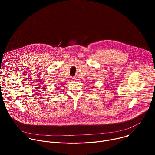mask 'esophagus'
I'll use <instances>...</instances> for the list:
<instances>
[{"label": "esophagus", "instance_id": "1", "mask_svg": "<svg viewBox=\"0 0 155 155\" xmlns=\"http://www.w3.org/2000/svg\"><path fill=\"white\" fill-rule=\"evenodd\" d=\"M71 79H72V80H77V78H76L75 77H71Z\"/></svg>", "mask_w": 155, "mask_h": 155}]
</instances>
